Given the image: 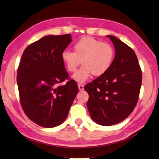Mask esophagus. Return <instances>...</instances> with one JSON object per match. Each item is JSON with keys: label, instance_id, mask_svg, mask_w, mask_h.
Masks as SVG:
<instances>
[{"label": "esophagus", "instance_id": "esophagus-1", "mask_svg": "<svg viewBox=\"0 0 159 159\" xmlns=\"http://www.w3.org/2000/svg\"><path fill=\"white\" fill-rule=\"evenodd\" d=\"M78 86H79V89L80 91H83L84 89V85H83V84H78Z\"/></svg>", "mask_w": 159, "mask_h": 159}]
</instances>
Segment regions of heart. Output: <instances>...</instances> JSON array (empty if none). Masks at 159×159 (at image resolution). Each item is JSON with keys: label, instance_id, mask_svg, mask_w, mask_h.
I'll use <instances>...</instances> for the list:
<instances>
[{"label": "heart", "instance_id": "b5f03b06", "mask_svg": "<svg viewBox=\"0 0 159 159\" xmlns=\"http://www.w3.org/2000/svg\"><path fill=\"white\" fill-rule=\"evenodd\" d=\"M74 52L65 50L61 58L67 70L75 72L80 62L84 65L73 75V79L84 83L91 76H100L110 68L115 57V50L110 44L92 37H84L73 45Z\"/></svg>", "mask_w": 159, "mask_h": 159}]
</instances>
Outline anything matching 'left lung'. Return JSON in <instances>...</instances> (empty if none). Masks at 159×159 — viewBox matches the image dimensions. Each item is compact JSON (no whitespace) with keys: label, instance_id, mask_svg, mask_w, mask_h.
I'll return each mask as SVG.
<instances>
[{"label":"left lung","instance_id":"8db88e82","mask_svg":"<svg viewBox=\"0 0 159 159\" xmlns=\"http://www.w3.org/2000/svg\"><path fill=\"white\" fill-rule=\"evenodd\" d=\"M115 48L112 64L104 74L84 86L91 117L104 126L118 124L128 117L137 104L142 71L133 49L118 38L107 35Z\"/></svg>","mask_w":159,"mask_h":159}]
</instances>
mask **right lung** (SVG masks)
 <instances>
[{"label":"right lung","mask_w":159,"mask_h":159,"mask_svg":"<svg viewBox=\"0 0 159 159\" xmlns=\"http://www.w3.org/2000/svg\"><path fill=\"white\" fill-rule=\"evenodd\" d=\"M71 40L69 34L45 36L30 44L22 55L17 70L20 103L29 119L39 126L62 124L79 92L61 58ZM66 79L68 82L60 85Z\"/></svg>","instance_id":"obj_1"}]
</instances>
